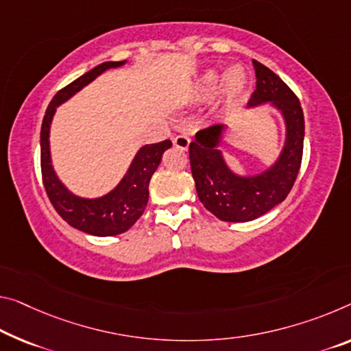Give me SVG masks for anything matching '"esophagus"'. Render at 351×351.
Instances as JSON below:
<instances>
[{
  "label": "esophagus",
  "mask_w": 351,
  "mask_h": 351,
  "mask_svg": "<svg viewBox=\"0 0 351 351\" xmlns=\"http://www.w3.org/2000/svg\"><path fill=\"white\" fill-rule=\"evenodd\" d=\"M172 143H174L176 147H179L182 150H186L188 145H190V138H188L186 134H177Z\"/></svg>",
  "instance_id": "esophagus-1"
}]
</instances>
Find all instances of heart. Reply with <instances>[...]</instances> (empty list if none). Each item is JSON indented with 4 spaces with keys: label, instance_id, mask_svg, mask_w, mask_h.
Wrapping results in <instances>:
<instances>
[{
    "label": "heart",
    "instance_id": "heart-1",
    "mask_svg": "<svg viewBox=\"0 0 351 351\" xmlns=\"http://www.w3.org/2000/svg\"><path fill=\"white\" fill-rule=\"evenodd\" d=\"M223 88V95L226 100H235L241 94V90L246 86V73L241 67H232L221 78L215 70H210L201 78L199 90L202 95H212L217 93V89Z\"/></svg>",
    "mask_w": 351,
    "mask_h": 351
}]
</instances>
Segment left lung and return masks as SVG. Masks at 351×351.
Returning <instances> with one entry per match:
<instances>
[{"mask_svg":"<svg viewBox=\"0 0 351 351\" xmlns=\"http://www.w3.org/2000/svg\"><path fill=\"white\" fill-rule=\"evenodd\" d=\"M252 64L257 82L250 106L273 101L287 123V141L278 163L256 177L232 174L217 149L224 132L223 123L199 130L190 144V165L199 201L215 217L229 223L252 221L281 204L292 190L303 160L304 116L298 97L273 70L256 59Z\"/></svg>","mask_w":351,"mask_h":351,"instance_id":"1","label":"left lung"}]
</instances>
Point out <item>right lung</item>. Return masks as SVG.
Here are the masks:
<instances>
[{
    "label": "right lung",
    "mask_w": 351,
    "mask_h": 351,
    "mask_svg": "<svg viewBox=\"0 0 351 351\" xmlns=\"http://www.w3.org/2000/svg\"><path fill=\"white\" fill-rule=\"evenodd\" d=\"M123 62L125 61L100 64L67 84L66 88H62L48 105L40 128L42 182H44L51 206L55 207L59 217L72 228L97 237L119 235L136 223L147 206L150 177L157 171L165 150H168L172 143L169 139H165L157 144L144 145L117 188L100 199H82L69 193L58 180L55 171L51 168L48 133H50V123L58 105H61L64 100L72 97L83 86L93 82L106 69L119 67Z\"/></svg>",
    "instance_id": "obj_1"
}]
</instances>
